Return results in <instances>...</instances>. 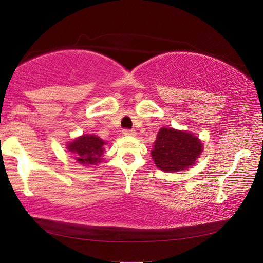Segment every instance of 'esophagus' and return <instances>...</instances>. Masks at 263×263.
Instances as JSON below:
<instances>
[{
  "label": "esophagus",
  "instance_id": "34e87169",
  "mask_svg": "<svg viewBox=\"0 0 263 263\" xmlns=\"http://www.w3.org/2000/svg\"><path fill=\"white\" fill-rule=\"evenodd\" d=\"M123 135H124V136L133 137V136H136L137 133H136L135 130H127V128H125V130H123Z\"/></svg>",
  "mask_w": 263,
  "mask_h": 263
}]
</instances>
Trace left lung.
<instances>
[{"label":"left lung","mask_w":263,"mask_h":263,"mask_svg":"<svg viewBox=\"0 0 263 263\" xmlns=\"http://www.w3.org/2000/svg\"><path fill=\"white\" fill-rule=\"evenodd\" d=\"M202 152V141L193 133L173 127H161L151 155L158 168L174 173L190 168Z\"/></svg>","instance_id":"left-lung-1"}]
</instances>
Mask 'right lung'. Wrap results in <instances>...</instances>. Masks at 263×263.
<instances>
[{
	"instance_id": "right-lung-1",
	"label": "right lung",
	"mask_w": 263,
	"mask_h": 263,
	"mask_svg": "<svg viewBox=\"0 0 263 263\" xmlns=\"http://www.w3.org/2000/svg\"><path fill=\"white\" fill-rule=\"evenodd\" d=\"M104 140L94 135H83L67 144V149L74 154L75 160L83 166H94L100 163L104 152Z\"/></svg>"
}]
</instances>
